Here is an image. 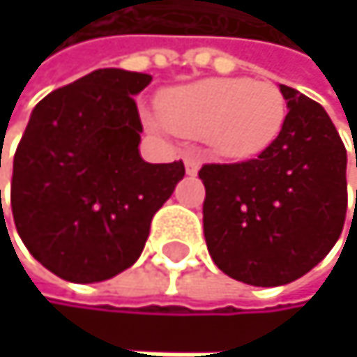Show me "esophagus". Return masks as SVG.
I'll use <instances>...</instances> for the list:
<instances>
[{
    "instance_id": "34e87169",
    "label": "esophagus",
    "mask_w": 357,
    "mask_h": 357,
    "mask_svg": "<svg viewBox=\"0 0 357 357\" xmlns=\"http://www.w3.org/2000/svg\"><path fill=\"white\" fill-rule=\"evenodd\" d=\"M184 165H186V173H188V175H195V173L199 171V160L192 158V156L184 158Z\"/></svg>"
}]
</instances>
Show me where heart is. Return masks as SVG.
I'll list each match as a JSON object with an SVG mask.
<instances>
[{
  "mask_svg": "<svg viewBox=\"0 0 357 357\" xmlns=\"http://www.w3.org/2000/svg\"><path fill=\"white\" fill-rule=\"evenodd\" d=\"M162 117H149L154 130L171 128L190 139H205L216 154L252 158L278 139L287 105L276 85L248 77L203 79L167 89Z\"/></svg>",
  "mask_w": 357,
  "mask_h": 357,
  "instance_id": "heart-1",
  "label": "heart"
}]
</instances>
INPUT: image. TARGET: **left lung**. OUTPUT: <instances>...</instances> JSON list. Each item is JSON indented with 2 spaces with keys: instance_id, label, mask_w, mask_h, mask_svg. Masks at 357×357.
Segmentation results:
<instances>
[{
  "instance_id": "1",
  "label": "left lung",
  "mask_w": 357,
  "mask_h": 357,
  "mask_svg": "<svg viewBox=\"0 0 357 357\" xmlns=\"http://www.w3.org/2000/svg\"><path fill=\"white\" fill-rule=\"evenodd\" d=\"M287 119L257 158L203 165V233L218 270L255 287L310 272L340 238L347 152L326 109L280 85Z\"/></svg>"
}]
</instances>
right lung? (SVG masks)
Returning <instances> with one entry per match:
<instances>
[{"label": "right lung", "mask_w": 357, "mask_h": 357, "mask_svg": "<svg viewBox=\"0 0 357 357\" xmlns=\"http://www.w3.org/2000/svg\"><path fill=\"white\" fill-rule=\"evenodd\" d=\"M149 83L100 68L31 111L12 165V216L36 261L63 280L100 282L130 268L184 177L182 160L152 165L139 154L132 96Z\"/></svg>", "instance_id": "add662e5"}]
</instances>
